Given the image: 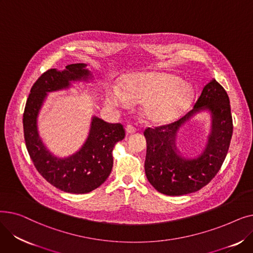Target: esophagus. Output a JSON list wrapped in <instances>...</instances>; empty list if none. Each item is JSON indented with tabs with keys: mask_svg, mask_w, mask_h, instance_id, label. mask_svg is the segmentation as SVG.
<instances>
[{
	"mask_svg": "<svg viewBox=\"0 0 253 253\" xmlns=\"http://www.w3.org/2000/svg\"><path fill=\"white\" fill-rule=\"evenodd\" d=\"M125 129H126L127 134H132V133H135V132H136V128L134 126H132V125H127Z\"/></svg>",
	"mask_w": 253,
	"mask_h": 253,
	"instance_id": "esophagus-1",
	"label": "esophagus"
}]
</instances>
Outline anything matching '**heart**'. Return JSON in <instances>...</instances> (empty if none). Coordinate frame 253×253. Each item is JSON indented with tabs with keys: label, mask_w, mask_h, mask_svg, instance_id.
<instances>
[{
	"label": "heart",
	"mask_w": 253,
	"mask_h": 253,
	"mask_svg": "<svg viewBox=\"0 0 253 253\" xmlns=\"http://www.w3.org/2000/svg\"><path fill=\"white\" fill-rule=\"evenodd\" d=\"M193 101V89L184 81L169 74L151 73L130 77L123 92L112 89L106 102L113 106H127L142 102L145 119L153 123H167L177 119Z\"/></svg>",
	"instance_id": "obj_1"
}]
</instances>
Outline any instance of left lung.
<instances>
[{
    "label": "left lung",
    "instance_id": "1",
    "mask_svg": "<svg viewBox=\"0 0 253 253\" xmlns=\"http://www.w3.org/2000/svg\"><path fill=\"white\" fill-rule=\"evenodd\" d=\"M212 114V131L203 155L192 161L181 158L175 145L179 127L200 109ZM144 169L153 187L168 196H180L201 190L217 174L227 157L233 134L230 99L223 87L215 80L210 81L198 97L194 110L178 121L148 127Z\"/></svg>",
    "mask_w": 253,
    "mask_h": 253
}]
</instances>
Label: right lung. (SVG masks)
<instances>
[{"label":"right lung","mask_w":253,"mask_h":253,"mask_svg":"<svg viewBox=\"0 0 253 253\" xmlns=\"http://www.w3.org/2000/svg\"><path fill=\"white\" fill-rule=\"evenodd\" d=\"M86 64H69L64 71L50 69L39 77L31 89L23 113V132L32 161L49 183L73 194H86L97 189L109 177L113 168V149L125 137L122 124L106 123L94 117L89 136L78 153L58 159L44 147L37 130V117L46 92L68 88L71 81L88 79Z\"/></svg>","instance_id":"add662e5"}]
</instances>
